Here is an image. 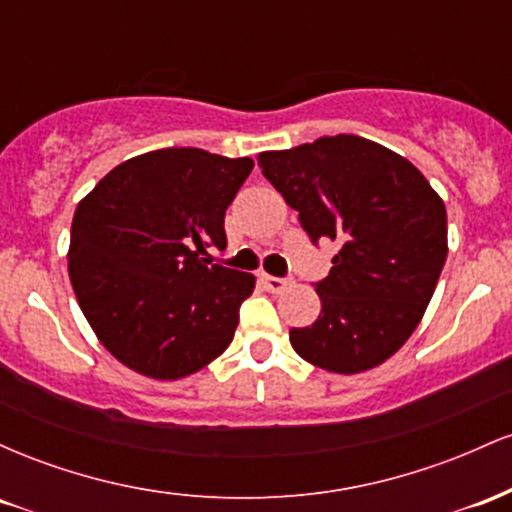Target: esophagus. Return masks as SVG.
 Masks as SVG:
<instances>
[{"mask_svg":"<svg viewBox=\"0 0 512 512\" xmlns=\"http://www.w3.org/2000/svg\"><path fill=\"white\" fill-rule=\"evenodd\" d=\"M264 289L272 291V293H279L284 291L286 286H291V279H286V276H272V274H262L260 276Z\"/></svg>","mask_w":512,"mask_h":512,"instance_id":"obj_1","label":"esophagus"}]
</instances>
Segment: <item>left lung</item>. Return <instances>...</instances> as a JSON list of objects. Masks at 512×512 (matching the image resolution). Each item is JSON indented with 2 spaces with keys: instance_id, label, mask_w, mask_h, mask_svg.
<instances>
[{
  "instance_id": "obj_1",
  "label": "left lung",
  "mask_w": 512,
  "mask_h": 512,
  "mask_svg": "<svg viewBox=\"0 0 512 512\" xmlns=\"http://www.w3.org/2000/svg\"><path fill=\"white\" fill-rule=\"evenodd\" d=\"M262 175L317 245L339 252L317 281L320 317L289 332L296 354L330 373H361L411 337L448 257V214L428 180L385 146L337 134L260 154Z\"/></svg>"
}]
</instances>
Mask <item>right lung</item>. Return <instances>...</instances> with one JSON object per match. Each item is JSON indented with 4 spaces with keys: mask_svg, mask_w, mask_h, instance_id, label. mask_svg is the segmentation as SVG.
Masks as SVG:
<instances>
[{
    "mask_svg": "<svg viewBox=\"0 0 512 512\" xmlns=\"http://www.w3.org/2000/svg\"><path fill=\"white\" fill-rule=\"evenodd\" d=\"M252 166L170 146L120 163L79 202L69 279L88 325L127 368L178 380L233 342L255 276L204 255L226 250V209Z\"/></svg>",
    "mask_w": 512,
    "mask_h": 512,
    "instance_id": "obj_1",
    "label": "right lung"
}]
</instances>
